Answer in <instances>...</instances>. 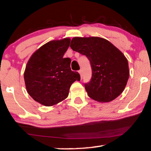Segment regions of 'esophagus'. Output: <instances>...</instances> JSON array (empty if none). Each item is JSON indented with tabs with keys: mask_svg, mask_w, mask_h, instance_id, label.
Returning a JSON list of instances; mask_svg holds the SVG:
<instances>
[{
	"mask_svg": "<svg viewBox=\"0 0 151 151\" xmlns=\"http://www.w3.org/2000/svg\"><path fill=\"white\" fill-rule=\"evenodd\" d=\"M78 73L80 74V76H81V78H82V77H83V72H82V70H78Z\"/></svg>",
	"mask_w": 151,
	"mask_h": 151,
	"instance_id": "esophagus-1",
	"label": "esophagus"
}]
</instances>
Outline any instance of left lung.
<instances>
[{"mask_svg": "<svg viewBox=\"0 0 151 151\" xmlns=\"http://www.w3.org/2000/svg\"><path fill=\"white\" fill-rule=\"evenodd\" d=\"M70 47L85 55L91 62L93 75L85 84L89 97L100 103H109L124 90L129 77L125 56L111 42L97 37H74Z\"/></svg>", "mask_w": 151, "mask_h": 151, "instance_id": "left-lung-1", "label": "left lung"}]
</instances>
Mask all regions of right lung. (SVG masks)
I'll list each match as a JSON object with an SVG mask.
<instances>
[{
    "label": "right lung",
    "instance_id": "right-lung-1",
    "mask_svg": "<svg viewBox=\"0 0 151 151\" xmlns=\"http://www.w3.org/2000/svg\"><path fill=\"white\" fill-rule=\"evenodd\" d=\"M70 39L48 42L29 58L24 73L27 91L35 101L51 106L65 100L80 75L70 69L71 60L63 58L69 47Z\"/></svg>",
    "mask_w": 151,
    "mask_h": 151
}]
</instances>
